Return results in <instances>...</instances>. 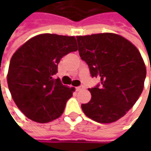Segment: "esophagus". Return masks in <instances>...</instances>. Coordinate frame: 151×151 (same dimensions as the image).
Here are the masks:
<instances>
[{
	"label": "esophagus",
	"instance_id": "obj_1",
	"mask_svg": "<svg viewBox=\"0 0 151 151\" xmlns=\"http://www.w3.org/2000/svg\"><path fill=\"white\" fill-rule=\"evenodd\" d=\"M82 89H84V86H78V87H76V91H82Z\"/></svg>",
	"mask_w": 151,
	"mask_h": 151
}]
</instances>
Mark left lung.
<instances>
[{"instance_id": "left-lung-1", "label": "left lung", "mask_w": 151, "mask_h": 151, "mask_svg": "<svg viewBox=\"0 0 151 151\" xmlns=\"http://www.w3.org/2000/svg\"><path fill=\"white\" fill-rule=\"evenodd\" d=\"M80 56L101 85L89 88L91 99L82 104L85 115L96 122L112 123L133 107L144 88L146 65L141 53L120 35L99 33L77 36ZM151 71V67H150Z\"/></svg>"}]
</instances>
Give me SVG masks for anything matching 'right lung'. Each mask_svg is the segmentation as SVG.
Here are the masks:
<instances>
[{
  "mask_svg": "<svg viewBox=\"0 0 151 151\" xmlns=\"http://www.w3.org/2000/svg\"><path fill=\"white\" fill-rule=\"evenodd\" d=\"M78 50L74 36L40 34L14 53L7 82L15 104L30 120L47 123L59 118L75 88L54 79L63 56Z\"/></svg>",
  "mask_w": 151,
  "mask_h": 151,
  "instance_id": "right-lung-1",
  "label": "right lung"
}]
</instances>
